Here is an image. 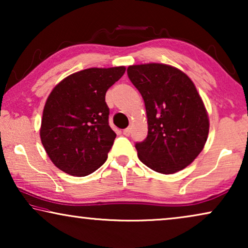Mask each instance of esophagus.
I'll list each match as a JSON object with an SVG mask.
<instances>
[{
	"label": "esophagus",
	"instance_id": "obj_1",
	"mask_svg": "<svg viewBox=\"0 0 248 248\" xmlns=\"http://www.w3.org/2000/svg\"><path fill=\"white\" fill-rule=\"evenodd\" d=\"M123 134L125 135V137H128V135L131 134V128L130 127L125 128V130H123Z\"/></svg>",
	"mask_w": 248,
	"mask_h": 248
}]
</instances>
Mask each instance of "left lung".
Segmentation results:
<instances>
[{
	"label": "left lung",
	"mask_w": 248,
	"mask_h": 248,
	"mask_svg": "<svg viewBox=\"0 0 248 248\" xmlns=\"http://www.w3.org/2000/svg\"><path fill=\"white\" fill-rule=\"evenodd\" d=\"M127 76L147 110L148 137L135 144L139 159L165 175L187 167L204 148L210 125L193 81L161 63L130 65Z\"/></svg>",
	"instance_id": "1"
}]
</instances>
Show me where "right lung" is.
Here are the masks:
<instances>
[{"label": "right lung", "instance_id": "right-lung-1", "mask_svg": "<svg viewBox=\"0 0 248 248\" xmlns=\"http://www.w3.org/2000/svg\"><path fill=\"white\" fill-rule=\"evenodd\" d=\"M125 66L91 67L66 77L47 98L40 140L50 160L66 174L83 177L106 161L116 134L108 124L107 90Z\"/></svg>", "mask_w": 248, "mask_h": 248}]
</instances>
